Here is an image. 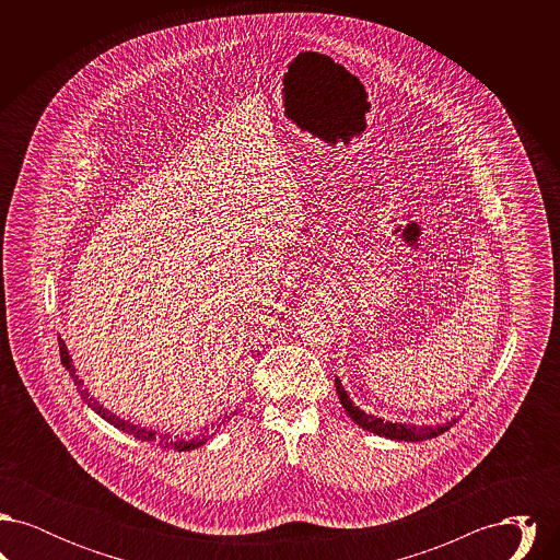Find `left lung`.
<instances>
[{
  "label": "left lung",
  "instance_id": "8db88e82",
  "mask_svg": "<svg viewBox=\"0 0 560 560\" xmlns=\"http://www.w3.org/2000/svg\"><path fill=\"white\" fill-rule=\"evenodd\" d=\"M336 393H338V399L342 402L345 411L348 413V418L368 430L373 432L377 436H386L390 441H407V443H418V441H427V439H434L439 434H443L445 430L455 424V418L447 420L445 424H422V427H416V424H407V422H390V420H382L377 416L372 413H365L361 407H357L350 397H348L347 388L342 386V380L336 375Z\"/></svg>",
  "mask_w": 560,
  "mask_h": 560
}]
</instances>
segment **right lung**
Masks as SVG:
<instances>
[{
    "label": "right lung",
    "instance_id": "obj_1",
    "mask_svg": "<svg viewBox=\"0 0 560 560\" xmlns=\"http://www.w3.org/2000/svg\"><path fill=\"white\" fill-rule=\"evenodd\" d=\"M58 347H60L62 368L73 377V382H75V386H78V390H80L81 399H83V402H88V407H90L94 413H98L110 427H115L117 430H121V432L132 434L133 439H138V441L153 443V445H160L163 450H174V452H190V450H197V447H201V445H206V443L210 441L212 434H199V436H192V439H180V436L172 439L170 434H160V432L153 430V428L138 427V424H133L130 420H124V418L115 416L113 411H108L105 405H101V400L94 399V397L90 395V390L83 386V380H80V375L75 373L73 359H71V354H69V350H67V345H65V340H62L60 336H58ZM233 416H235V413H233ZM229 420H231V418L222 420L220 427H222L224 422H229Z\"/></svg>",
    "mask_w": 560,
    "mask_h": 560
}]
</instances>
